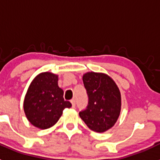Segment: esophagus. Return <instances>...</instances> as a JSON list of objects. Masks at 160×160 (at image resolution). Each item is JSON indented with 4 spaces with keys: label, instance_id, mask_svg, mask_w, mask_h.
<instances>
[{
    "label": "esophagus",
    "instance_id": "obj_1",
    "mask_svg": "<svg viewBox=\"0 0 160 160\" xmlns=\"http://www.w3.org/2000/svg\"><path fill=\"white\" fill-rule=\"evenodd\" d=\"M70 102L72 103V107H73V108H75V106H76L75 99H72L71 101H70Z\"/></svg>",
    "mask_w": 160,
    "mask_h": 160
}]
</instances>
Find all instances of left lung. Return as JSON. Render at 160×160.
<instances>
[{
	"label": "left lung",
	"instance_id": "1",
	"mask_svg": "<svg viewBox=\"0 0 160 160\" xmlns=\"http://www.w3.org/2000/svg\"><path fill=\"white\" fill-rule=\"evenodd\" d=\"M88 96L87 108L79 116L90 130L102 133L117 122L121 111V94L117 85L105 73L89 72L82 77Z\"/></svg>",
	"mask_w": 160,
	"mask_h": 160
}]
</instances>
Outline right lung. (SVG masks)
<instances>
[{"mask_svg":"<svg viewBox=\"0 0 160 160\" xmlns=\"http://www.w3.org/2000/svg\"><path fill=\"white\" fill-rule=\"evenodd\" d=\"M58 75L45 72L38 74L28 89L24 111L28 120L36 128L47 129L53 127L63 110L72 106L64 100V92L58 87Z\"/></svg>","mask_w":160,"mask_h":160,"instance_id":"obj_1","label":"right lung"}]
</instances>
